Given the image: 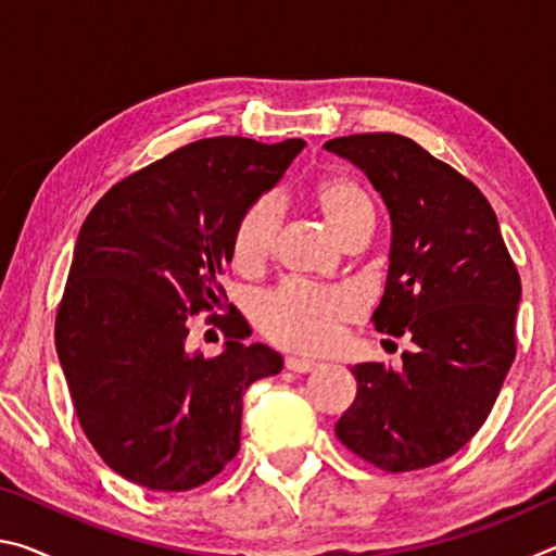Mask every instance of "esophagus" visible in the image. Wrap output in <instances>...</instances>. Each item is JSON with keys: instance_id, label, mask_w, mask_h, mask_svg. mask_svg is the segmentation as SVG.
<instances>
[{"instance_id": "obj_1", "label": "esophagus", "mask_w": 556, "mask_h": 556, "mask_svg": "<svg viewBox=\"0 0 556 556\" xmlns=\"http://www.w3.org/2000/svg\"><path fill=\"white\" fill-rule=\"evenodd\" d=\"M287 370L296 372V375H304V372H312L318 368V363L308 361V357H287Z\"/></svg>"}]
</instances>
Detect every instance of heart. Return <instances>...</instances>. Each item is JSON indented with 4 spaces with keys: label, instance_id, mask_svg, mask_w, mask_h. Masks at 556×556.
<instances>
[{
    "label": "heart",
    "instance_id": "heart-1",
    "mask_svg": "<svg viewBox=\"0 0 556 556\" xmlns=\"http://www.w3.org/2000/svg\"><path fill=\"white\" fill-rule=\"evenodd\" d=\"M336 240L363 225L372 228V205L361 188L345 178H326L312 191ZM279 228V211L271 201L250 205L232 235V260L240 269H255L269 257ZM361 314V304L348 289H324L289 281L262 301L257 321L271 341L291 351H324L341 336V328Z\"/></svg>",
    "mask_w": 556,
    "mask_h": 556
}]
</instances>
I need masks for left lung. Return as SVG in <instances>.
Instances as JSON below:
<instances>
[{
    "mask_svg": "<svg viewBox=\"0 0 556 556\" xmlns=\"http://www.w3.org/2000/svg\"><path fill=\"white\" fill-rule=\"evenodd\" d=\"M390 213V267L372 324L409 336L402 368L361 363L336 437L390 473L454 456L483 427L515 361L520 275L485 195L407 137H338Z\"/></svg>",
    "mask_w": 556,
    "mask_h": 556,
    "instance_id": "left-lung-1",
    "label": "left lung"
}]
</instances>
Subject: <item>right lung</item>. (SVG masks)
I'll return each instance as SVG.
<instances>
[{
    "mask_svg": "<svg viewBox=\"0 0 556 556\" xmlns=\"http://www.w3.org/2000/svg\"><path fill=\"white\" fill-rule=\"evenodd\" d=\"M304 147L201 139L112 186L83 223L55 351L83 431L127 481L208 483L240 448L244 390L285 368L271 348L242 343L240 312L211 316L228 336L215 357L191 351L188 321L220 306L235 228Z\"/></svg>",
    "mask_w": 556,
    "mask_h": 556,
    "instance_id": "right-lung-1",
    "label": "right lung"
}]
</instances>
